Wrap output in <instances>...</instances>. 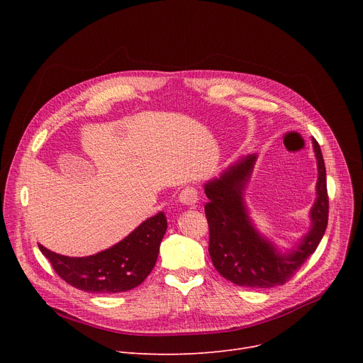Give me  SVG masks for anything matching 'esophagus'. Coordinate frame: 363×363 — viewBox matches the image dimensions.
Returning <instances> with one entry per match:
<instances>
[{
    "mask_svg": "<svg viewBox=\"0 0 363 363\" xmlns=\"http://www.w3.org/2000/svg\"><path fill=\"white\" fill-rule=\"evenodd\" d=\"M179 201L186 204V206H193L199 201V191L196 186L186 185L182 188V191L179 193Z\"/></svg>",
    "mask_w": 363,
    "mask_h": 363,
    "instance_id": "esophagus-1",
    "label": "esophagus"
}]
</instances>
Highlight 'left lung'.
<instances>
[{
	"label": "left lung",
	"mask_w": 363,
	"mask_h": 363,
	"mask_svg": "<svg viewBox=\"0 0 363 363\" xmlns=\"http://www.w3.org/2000/svg\"><path fill=\"white\" fill-rule=\"evenodd\" d=\"M318 159V199L312 207V230L289 255H279L274 245L259 237L242 203V189L249 181L256 156L233 164L219 179L206 184L208 203L204 212L208 223V255L216 271L240 287L271 289L290 281L301 264L315 253L328 225L327 172L320 147L313 140Z\"/></svg>",
	"instance_id": "8db88e82"
}]
</instances>
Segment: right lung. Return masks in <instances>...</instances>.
<instances>
[{
    "mask_svg": "<svg viewBox=\"0 0 363 363\" xmlns=\"http://www.w3.org/2000/svg\"><path fill=\"white\" fill-rule=\"evenodd\" d=\"M166 228V216L159 212L125 240L94 256L67 257L41 244L40 250L72 287L86 293H122L138 287L155 268Z\"/></svg>",
    "mask_w": 363,
    "mask_h": 363,
    "instance_id": "right-lung-1",
    "label": "right lung"
}]
</instances>
